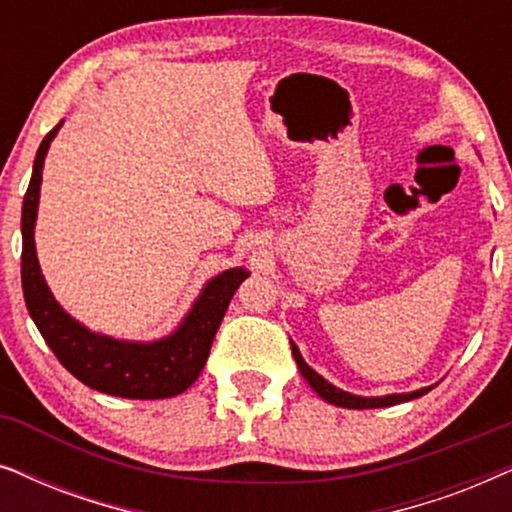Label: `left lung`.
I'll use <instances>...</instances> for the list:
<instances>
[{"instance_id":"left-lung-1","label":"left lung","mask_w":512,"mask_h":512,"mask_svg":"<svg viewBox=\"0 0 512 512\" xmlns=\"http://www.w3.org/2000/svg\"><path fill=\"white\" fill-rule=\"evenodd\" d=\"M291 354L293 359H296L300 373L307 382H310V387L317 391V394L324 398L326 403H333L338 405V408H349V410H368V408H389V405H398V403H405V401H412V398H419L424 394H429L431 387H424V389H417V391H410V394H389V396H375V398H363V396H354V394H347V391H342L338 387H333L331 382H326L324 377L319 373H314V370L307 366L303 361V356H300L298 347L291 342Z\"/></svg>"}]
</instances>
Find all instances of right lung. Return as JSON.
Returning a JSON list of instances; mask_svg holds the SVG:
<instances>
[{"label":"right lung","instance_id":"1","mask_svg":"<svg viewBox=\"0 0 512 512\" xmlns=\"http://www.w3.org/2000/svg\"><path fill=\"white\" fill-rule=\"evenodd\" d=\"M60 125L62 121L48 132L39 146L23 200L20 277H23L27 312L58 361L86 387L109 396L142 398V401L177 396L191 387L205 368L212 340L228 310L230 298L235 296L237 286L249 277V272L233 268L209 279L177 331L156 342L114 340L109 335L88 331L86 326L69 317L48 291L37 261V249H34L41 170H44L48 146Z\"/></svg>","mask_w":512,"mask_h":512}]
</instances>
